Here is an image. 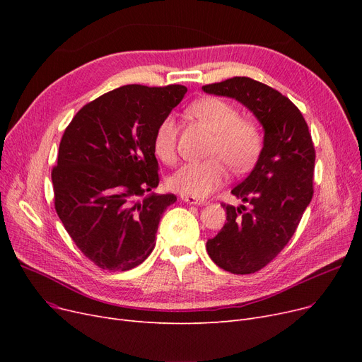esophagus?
I'll use <instances>...</instances> for the list:
<instances>
[{
  "label": "esophagus",
  "instance_id": "esophagus-1",
  "mask_svg": "<svg viewBox=\"0 0 362 362\" xmlns=\"http://www.w3.org/2000/svg\"><path fill=\"white\" fill-rule=\"evenodd\" d=\"M180 199L183 202H187V204H192V205H204L205 201L204 199H198L195 197H189V195H180Z\"/></svg>",
  "mask_w": 362,
  "mask_h": 362
}]
</instances>
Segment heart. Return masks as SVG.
I'll list each match as a JSON object with an SVG mask.
<instances>
[{
    "label": "heart",
    "instance_id": "heart-1",
    "mask_svg": "<svg viewBox=\"0 0 362 362\" xmlns=\"http://www.w3.org/2000/svg\"><path fill=\"white\" fill-rule=\"evenodd\" d=\"M189 112L216 133L208 151L213 158L185 164L168 177V186L182 195L205 198L227 182L229 167L226 162L235 171L252 167L262 148V132L254 119L240 117L233 104L217 97L194 103ZM177 133L173 116H165L156 129L152 148L164 164H175L177 160Z\"/></svg>",
    "mask_w": 362,
    "mask_h": 362
}]
</instances>
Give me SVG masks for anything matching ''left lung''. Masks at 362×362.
I'll list each match as a JSON object with an SVG mask.
<instances>
[{"label":"left lung","instance_id":"obj_1","mask_svg":"<svg viewBox=\"0 0 362 362\" xmlns=\"http://www.w3.org/2000/svg\"><path fill=\"white\" fill-rule=\"evenodd\" d=\"M202 89L239 101L264 129V146L254 170L232 189L250 206L223 204L227 221L206 242V252L220 269L251 274L288 245L313 199L314 144L298 107L267 85L236 76Z\"/></svg>","mask_w":362,"mask_h":362}]
</instances>
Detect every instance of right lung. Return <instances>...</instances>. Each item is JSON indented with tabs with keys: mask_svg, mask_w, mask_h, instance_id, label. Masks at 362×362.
I'll list each match as a JSON object with an SVG mask.
<instances>
[{
	"mask_svg": "<svg viewBox=\"0 0 362 362\" xmlns=\"http://www.w3.org/2000/svg\"><path fill=\"white\" fill-rule=\"evenodd\" d=\"M186 86L126 85L83 105L66 127L52 168L55 211L67 233L100 269L127 272L156 246L173 194L158 186L152 138Z\"/></svg>",
	"mask_w": 362,
	"mask_h": 362,
	"instance_id": "1",
	"label": "right lung"
}]
</instances>
